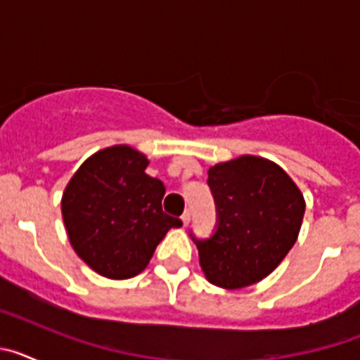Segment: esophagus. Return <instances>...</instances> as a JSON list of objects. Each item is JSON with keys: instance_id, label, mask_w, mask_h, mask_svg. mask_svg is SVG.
I'll return each instance as SVG.
<instances>
[{"instance_id": "1", "label": "esophagus", "mask_w": 360, "mask_h": 360, "mask_svg": "<svg viewBox=\"0 0 360 360\" xmlns=\"http://www.w3.org/2000/svg\"><path fill=\"white\" fill-rule=\"evenodd\" d=\"M180 218H182V224H184V225H189V221H191V212L186 211L182 216H180Z\"/></svg>"}]
</instances>
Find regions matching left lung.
<instances>
[{
    "instance_id": "obj_1",
    "label": "left lung",
    "mask_w": 360,
    "mask_h": 360,
    "mask_svg": "<svg viewBox=\"0 0 360 360\" xmlns=\"http://www.w3.org/2000/svg\"><path fill=\"white\" fill-rule=\"evenodd\" d=\"M216 203L211 238H191L209 283L236 290L262 281L297 240L304 198L292 178L266 158L245 157L209 169Z\"/></svg>"
}]
</instances>
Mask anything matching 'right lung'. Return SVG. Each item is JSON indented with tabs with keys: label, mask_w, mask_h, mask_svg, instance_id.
I'll return each mask as SVG.
<instances>
[{
	"label": "right lung",
	"mask_w": 360,
	"mask_h": 360,
	"mask_svg": "<svg viewBox=\"0 0 360 360\" xmlns=\"http://www.w3.org/2000/svg\"><path fill=\"white\" fill-rule=\"evenodd\" d=\"M148 158L129 146L91 155L63 193V219L82 262L110 279L148 266L165 232L182 219L162 211L164 184L146 174Z\"/></svg>",
	"instance_id": "obj_1"
}]
</instances>
